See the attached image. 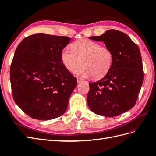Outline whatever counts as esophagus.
Masks as SVG:
<instances>
[{"label": "esophagus", "instance_id": "1", "mask_svg": "<svg viewBox=\"0 0 156 156\" xmlns=\"http://www.w3.org/2000/svg\"><path fill=\"white\" fill-rule=\"evenodd\" d=\"M83 80L82 79L79 78V77H78V78H77V83H81V82H83Z\"/></svg>", "mask_w": 156, "mask_h": 156}]
</instances>
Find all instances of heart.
<instances>
[{"label": "heart", "mask_w": 156, "mask_h": 156, "mask_svg": "<svg viewBox=\"0 0 156 156\" xmlns=\"http://www.w3.org/2000/svg\"><path fill=\"white\" fill-rule=\"evenodd\" d=\"M72 49L65 48L61 52V61L69 72L76 73L82 77L93 76L100 79L109 71L113 60L110 48L101 46L98 42L79 40L72 44Z\"/></svg>", "instance_id": "b5f03b06"}]
</instances>
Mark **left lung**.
<instances>
[{"label":"left lung","mask_w":156,"mask_h":156,"mask_svg":"<svg viewBox=\"0 0 156 156\" xmlns=\"http://www.w3.org/2000/svg\"><path fill=\"white\" fill-rule=\"evenodd\" d=\"M89 38L104 42L112 52L113 60L104 77L89 83L88 107L98 115L119 116L134 107L143 84L144 72L139 48L125 33L114 29Z\"/></svg>","instance_id":"obj_1"}]
</instances>
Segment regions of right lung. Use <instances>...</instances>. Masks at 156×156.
<instances>
[{
	"mask_svg": "<svg viewBox=\"0 0 156 156\" xmlns=\"http://www.w3.org/2000/svg\"><path fill=\"white\" fill-rule=\"evenodd\" d=\"M69 41L68 36L37 33L17 46L10 71L12 96L32 119H54L67 109L77 84L61 61V52Z\"/></svg>",
	"mask_w": 156,
	"mask_h": 156,
	"instance_id": "obj_1",
	"label": "right lung"
}]
</instances>
